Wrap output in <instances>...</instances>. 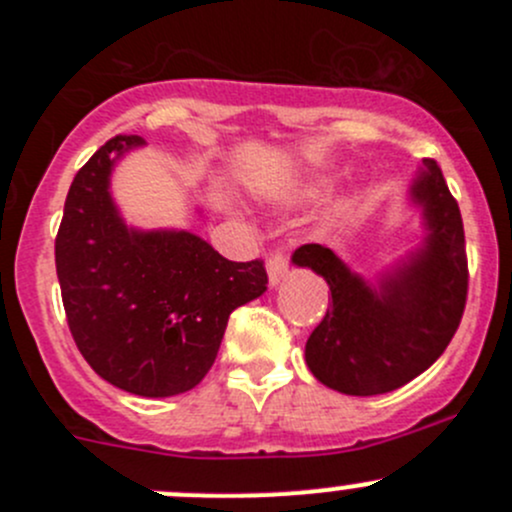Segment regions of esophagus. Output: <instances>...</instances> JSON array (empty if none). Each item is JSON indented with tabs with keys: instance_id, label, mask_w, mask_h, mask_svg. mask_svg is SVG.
Wrapping results in <instances>:
<instances>
[{
	"instance_id": "obj_1",
	"label": "esophagus",
	"mask_w": 512,
	"mask_h": 512,
	"mask_svg": "<svg viewBox=\"0 0 512 512\" xmlns=\"http://www.w3.org/2000/svg\"><path fill=\"white\" fill-rule=\"evenodd\" d=\"M287 272V255L285 252L275 250L270 252V257H267V277H270V285H280V280L285 277Z\"/></svg>"
}]
</instances>
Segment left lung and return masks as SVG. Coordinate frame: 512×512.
<instances>
[{
  "instance_id": "8db88e82",
  "label": "left lung",
  "mask_w": 512,
  "mask_h": 512,
  "mask_svg": "<svg viewBox=\"0 0 512 512\" xmlns=\"http://www.w3.org/2000/svg\"><path fill=\"white\" fill-rule=\"evenodd\" d=\"M416 178L428 237L394 277L371 289L329 247L302 245L292 262L327 280L332 307L309 334V371L334 391L376 396L401 389L451 344L468 297L461 210L433 158Z\"/></svg>"
}]
</instances>
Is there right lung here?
Listing matches in <instances>:
<instances>
[{
	"mask_svg": "<svg viewBox=\"0 0 512 512\" xmlns=\"http://www.w3.org/2000/svg\"><path fill=\"white\" fill-rule=\"evenodd\" d=\"M141 136H113L76 173L54 255L66 322L81 356L136 396L203 381L232 309L267 289L265 262H230L193 232L126 227L108 193L113 160Z\"/></svg>",
	"mask_w": 512,
	"mask_h": 512,
	"instance_id": "obj_1",
	"label": "right lung"
}]
</instances>
